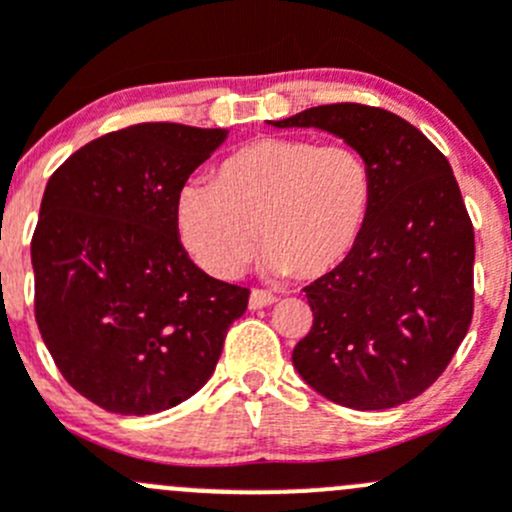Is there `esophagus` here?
Returning a JSON list of instances; mask_svg holds the SVG:
<instances>
[{
	"label": "esophagus",
	"mask_w": 512,
	"mask_h": 512,
	"mask_svg": "<svg viewBox=\"0 0 512 512\" xmlns=\"http://www.w3.org/2000/svg\"><path fill=\"white\" fill-rule=\"evenodd\" d=\"M277 297L272 292H267V289H252L250 292V309H262L267 307V304H275Z\"/></svg>",
	"instance_id": "esophagus-1"
}]
</instances>
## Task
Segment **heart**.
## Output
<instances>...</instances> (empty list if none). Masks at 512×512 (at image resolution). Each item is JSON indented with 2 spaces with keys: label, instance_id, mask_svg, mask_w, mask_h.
Wrapping results in <instances>:
<instances>
[{
  "label": "heart",
  "instance_id": "heart-1",
  "mask_svg": "<svg viewBox=\"0 0 512 512\" xmlns=\"http://www.w3.org/2000/svg\"><path fill=\"white\" fill-rule=\"evenodd\" d=\"M371 200L374 175L354 146L265 136L227 156L215 183L188 180L175 225L185 250L218 280L245 270L257 235L272 272L319 277L354 250Z\"/></svg>",
  "mask_w": 512,
  "mask_h": 512
}]
</instances>
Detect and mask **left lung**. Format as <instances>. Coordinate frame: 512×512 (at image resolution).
Here are the masks:
<instances>
[{"instance_id":"1","label":"left lung","mask_w":512,"mask_h":512,"mask_svg":"<svg viewBox=\"0 0 512 512\" xmlns=\"http://www.w3.org/2000/svg\"><path fill=\"white\" fill-rule=\"evenodd\" d=\"M272 126L334 133L374 175L356 247L304 287L314 322L294 347V369L347 409L416 399L451 364L473 319L476 237L451 163L409 121L364 103L307 108Z\"/></svg>"}]
</instances>
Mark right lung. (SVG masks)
Listing matches in <instances>:
<instances>
[{"instance_id":"obj_1","label":"right lung","mask_w":512,"mask_h":512,"mask_svg":"<svg viewBox=\"0 0 512 512\" xmlns=\"http://www.w3.org/2000/svg\"><path fill=\"white\" fill-rule=\"evenodd\" d=\"M227 133L136 123L86 143L46 183L34 317L61 376L111 414L190 399L245 314L250 289L205 275L175 225L180 188Z\"/></svg>"}]
</instances>
